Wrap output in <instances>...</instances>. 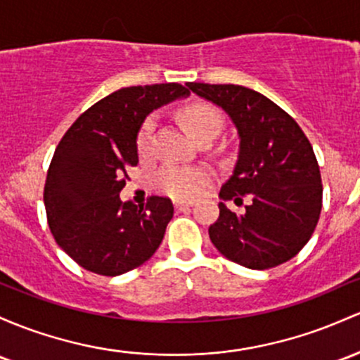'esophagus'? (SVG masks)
Masks as SVG:
<instances>
[{
  "label": "esophagus",
  "mask_w": 360,
  "mask_h": 360,
  "mask_svg": "<svg viewBox=\"0 0 360 360\" xmlns=\"http://www.w3.org/2000/svg\"><path fill=\"white\" fill-rule=\"evenodd\" d=\"M193 205V201H174V208H176V212H183L186 210Z\"/></svg>",
  "instance_id": "1"
}]
</instances>
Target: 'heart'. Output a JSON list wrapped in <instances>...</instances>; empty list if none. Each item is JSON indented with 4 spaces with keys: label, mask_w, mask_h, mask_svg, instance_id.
Masks as SVG:
<instances>
[{
    "label": "heart",
    "mask_w": 360,
    "mask_h": 360,
    "mask_svg": "<svg viewBox=\"0 0 360 360\" xmlns=\"http://www.w3.org/2000/svg\"><path fill=\"white\" fill-rule=\"evenodd\" d=\"M181 121H183L186 131L195 140L219 131L220 116L212 105L208 104H191L181 110ZM153 121L147 120L141 124L138 133V152L141 155L150 152V141H152ZM212 172L205 167H179V165H167L157 176V184L164 193L171 195L172 198H193L200 195L205 188L210 184Z\"/></svg>",
    "instance_id": "b5f03b06"
}]
</instances>
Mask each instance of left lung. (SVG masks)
Segmentation results:
<instances>
[{
  "mask_svg": "<svg viewBox=\"0 0 360 360\" xmlns=\"http://www.w3.org/2000/svg\"><path fill=\"white\" fill-rule=\"evenodd\" d=\"M219 105L239 136L232 176L220 189V215L208 234L231 262L266 270L294 258L313 236L321 213V174L309 140L275 102L240 85L186 84ZM250 200L244 214L223 203Z\"/></svg>",
  "mask_w": 360,
  "mask_h": 360,
  "instance_id": "obj_1",
  "label": "left lung"
}]
</instances>
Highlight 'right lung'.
Instances as JSON below:
<instances>
[{"label":"right lung","mask_w":360,"mask_h":360,"mask_svg":"<svg viewBox=\"0 0 360 360\" xmlns=\"http://www.w3.org/2000/svg\"><path fill=\"white\" fill-rule=\"evenodd\" d=\"M189 92L179 84L128 86L86 109L59 141L44 186L47 224L73 262L116 276L153 256L171 222L169 198L145 207L120 198L138 164V133L150 112Z\"/></svg>","instance_id":"obj_1"}]
</instances>
